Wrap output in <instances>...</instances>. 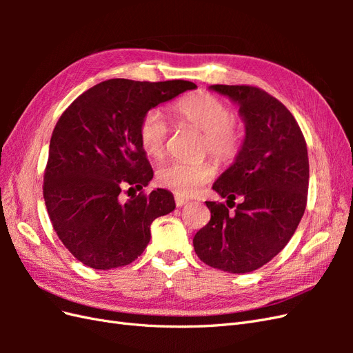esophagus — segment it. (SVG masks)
I'll use <instances>...</instances> for the list:
<instances>
[{
	"mask_svg": "<svg viewBox=\"0 0 353 353\" xmlns=\"http://www.w3.org/2000/svg\"><path fill=\"white\" fill-rule=\"evenodd\" d=\"M187 203H188L187 199L181 197V196H175V205H176V208H183L184 205H187Z\"/></svg>",
	"mask_w": 353,
	"mask_h": 353,
	"instance_id": "obj_1",
	"label": "esophagus"
}]
</instances>
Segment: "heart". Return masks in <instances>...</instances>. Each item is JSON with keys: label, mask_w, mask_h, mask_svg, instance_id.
Instances as JSON below:
<instances>
[{"label": "heart", "mask_w": 353, "mask_h": 353, "mask_svg": "<svg viewBox=\"0 0 353 353\" xmlns=\"http://www.w3.org/2000/svg\"><path fill=\"white\" fill-rule=\"evenodd\" d=\"M172 114L179 123H188L203 132L201 153H210L219 162L234 159L241 148L243 135L234 113L227 103L209 92H197L178 100L172 105ZM169 135V126L159 109L147 110L138 125V141L141 150L153 159L162 157ZM215 175V165L210 160L196 163H162L156 170V181L179 196H191Z\"/></svg>", "instance_id": "heart-1"}]
</instances>
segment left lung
Returning <instances> with one entry per match:
<instances>
[{
    "instance_id": "1",
    "label": "left lung",
    "mask_w": 353,
    "mask_h": 353,
    "mask_svg": "<svg viewBox=\"0 0 353 353\" xmlns=\"http://www.w3.org/2000/svg\"><path fill=\"white\" fill-rule=\"evenodd\" d=\"M210 90L237 103L245 123L236 162L213 190L228 205L237 196L243 201L234 214L223 203L206 201L210 221L197 231L193 245L212 268L245 274L279 254L303 216L307 148L293 114L271 94L250 85H212Z\"/></svg>"
}]
</instances>
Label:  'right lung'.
<instances>
[{
    "mask_svg": "<svg viewBox=\"0 0 353 353\" xmlns=\"http://www.w3.org/2000/svg\"><path fill=\"white\" fill-rule=\"evenodd\" d=\"M183 79H109L81 94L51 135L42 193L65 248L94 270L130 265L150 241V225L175 209L170 191L145 194L153 169L138 141L143 114L181 92ZM140 189L126 203L119 194Z\"/></svg>",
    "mask_w": 353,
    "mask_h": 353,
    "instance_id": "add662e5",
    "label": "right lung"
}]
</instances>
